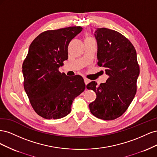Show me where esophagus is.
<instances>
[{"instance_id": "1", "label": "esophagus", "mask_w": 157, "mask_h": 157, "mask_svg": "<svg viewBox=\"0 0 157 157\" xmlns=\"http://www.w3.org/2000/svg\"><path fill=\"white\" fill-rule=\"evenodd\" d=\"M84 83H85V84H86V85H87L89 83V82H90V80L88 78H84Z\"/></svg>"}]
</instances>
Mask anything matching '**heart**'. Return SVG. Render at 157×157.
<instances>
[{
    "label": "heart",
    "instance_id": "b5f03b06",
    "mask_svg": "<svg viewBox=\"0 0 157 157\" xmlns=\"http://www.w3.org/2000/svg\"><path fill=\"white\" fill-rule=\"evenodd\" d=\"M88 39H90V37H88Z\"/></svg>",
    "mask_w": 157,
    "mask_h": 157
}]
</instances>
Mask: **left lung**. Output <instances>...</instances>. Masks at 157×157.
I'll use <instances>...</instances> for the list:
<instances>
[{"mask_svg":"<svg viewBox=\"0 0 157 157\" xmlns=\"http://www.w3.org/2000/svg\"><path fill=\"white\" fill-rule=\"evenodd\" d=\"M94 35L98 43V65L105 68L109 78L99 86L95 81L86 86L97 95L89 108L97 118L114 120L127 110L136 93L140 75L136 51L130 41L116 31L98 28Z\"/></svg>","mask_w":157,"mask_h":157,"instance_id":"8db88e82","label":"left lung"}]
</instances>
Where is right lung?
<instances>
[{
  "instance_id": "add662e5",
  "label": "right lung",
  "mask_w": 157,
  "mask_h": 157,
  "mask_svg": "<svg viewBox=\"0 0 157 157\" xmlns=\"http://www.w3.org/2000/svg\"><path fill=\"white\" fill-rule=\"evenodd\" d=\"M82 30L78 26L46 31L29 46L22 65L23 86L33 109L46 119L67 116L86 87L81 76L70 77L59 71L68 59L69 42Z\"/></svg>"
}]
</instances>
